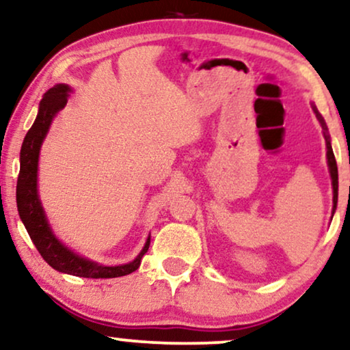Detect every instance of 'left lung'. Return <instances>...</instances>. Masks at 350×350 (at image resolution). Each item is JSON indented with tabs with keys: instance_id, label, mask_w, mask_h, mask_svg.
<instances>
[{
	"instance_id": "8db88e82",
	"label": "left lung",
	"mask_w": 350,
	"mask_h": 350,
	"mask_svg": "<svg viewBox=\"0 0 350 350\" xmlns=\"http://www.w3.org/2000/svg\"><path fill=\"white\" fill-rule=\"evenodd\" d=\"M314 112L317 116V119H319L321 129H323V135H325V139H326V156H328V165H329V174H331V180H333V212L336 211V204H338V165H336V159H334V154H333V148H331V143H329V136H328V129H326L325 125V120L323 117L319 114V111L314 107Z\"/></svg>"
}]
</instances>
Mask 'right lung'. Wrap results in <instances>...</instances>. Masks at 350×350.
Wrapping results in <instances>:
<instances>
[{
	"instance_id": "1",
	"label": "right lung",
	"mask_w": 350,
	"mask_h": 350,
	"mask_svg": "<svg viewBox=\"0 0 350 350\" xmlns=\"http://www.w3.org/2000/svg\"><path fill=\"white\" fill-rule=\"evenodd\" d=\"M67 92H69L67 85H56L54 88L48 90L42 103H40V111L33 125L27 131L21 149V170L16 189L17 211H19L21 219L24 221L35 247L38 249L42 257L53 269L62 271V273L81 276V278H117V276H125L135 271L142 264V258L148 252L151 238H148L143 251L130 264L119 267L98 265L70 252L69 249L62 246L54 238L51 230H49L46 217H44L42 204H40L38 193H36V170H38L40 146H42L44 136L48 133L53 117L61 109H64L67 104V96H69Z\"/></svg>"
}]
</instances>
